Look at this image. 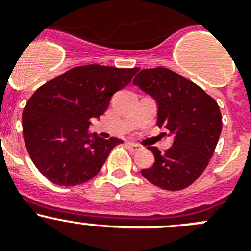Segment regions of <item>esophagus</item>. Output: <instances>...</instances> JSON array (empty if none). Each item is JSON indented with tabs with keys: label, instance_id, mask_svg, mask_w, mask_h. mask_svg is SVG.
<instances>
[{
	"label": "esophagus",
	"instance_id": "1",
	"mask_svg": "<svg viewBox=\"0 0 251 251\" xmlns=\"http://www.w3.org/2000/svg\"><path fill=\"white\" fill-rule=\"evenodd\" d=\"M126 148H128L130 151H133V152H134V151L140 150V146H139L138 144L131 143V141H128V143H126Z\"/></svg>",
	"mask_w": 251,
	"mask_h": 251
}]
</instances>
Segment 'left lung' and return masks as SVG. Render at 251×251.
<instances>
[{
    "label": "left lung",
    "mask_w": 251,
    "mask_h": 251,
    "mask_svg": "<svg viewBox=\"0 0 251 251\" xmlns=\"http://www.w3.org/2000/svg\"><path fill=\"white\" fill-rule=\"evenodd\" d=\"M133 83L155 99L156 125L173 135V145L165 153L149 146L155 162L141 170V175L161 189H185L212 157L222 130L220 107L200 86L163 67L143 69Z\"/></svg>",
    "instance_id": "1"
}]
</instances>
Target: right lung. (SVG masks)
<instances>
[{
    "label": "right lung",
    "mask_w": 251,
    "mask_h": 251,
    "mask_svg": "<svg viewBox=\"0 0 251 251\" xmlns=\"http://www.w3.org/2000/svg\"><path fill=\"white\" fill-rule=\"evenodd\" d=\"M139 68L88 64L69 69L31 95L23 111V136L34 165L62 187L95 177L108 153L123 141L89 131L91 118L106 112L115 93Z\"/></svg>",
    "instance_id": "right-lung-1"
}]
</instances>
